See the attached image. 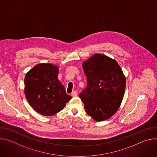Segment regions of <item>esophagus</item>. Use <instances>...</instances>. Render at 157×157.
<instances>
[{"label":"esophagus","instance_id":"esophagus-1","mask_svg":"<svg viewBox=\"0 0 157 157\" xmlns=\"http://www.w3.org/2000/svg\"><path fill=\"white\" fill-rule=\"evenodd\" d=\"M78 96V92L76 91H73L72 93H71V96L73 98H75V97H76Z\"/></svg>","mask_w":157,"mask_h":157}]
</instances>
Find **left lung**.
Segmentation results:
<instances>
[{"mask_svg":"<svg viewBox=\"0 0 157 157\" xmlns=\"http://www.w3.org/2000/svg\"><path fill=\"white\" fill-rule=\"evenodd\" d=\"M87 86L79 94L87 114L97 122L113 116L122 101L126 78L114 59L96 53L82 63Z\"/></svg>","mask_w":157,"mask_h":157,"instance_id":"1","label":"left lung"}]
</instances>
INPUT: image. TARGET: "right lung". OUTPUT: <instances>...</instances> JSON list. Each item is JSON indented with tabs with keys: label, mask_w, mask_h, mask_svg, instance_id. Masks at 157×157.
Segmentation results:
<instances>
[{
	"label": "right lung",
	"mask_w": 157,
	"mask_h": 157,
	"mask_svg": "<svg viewBox=\"0 0 157 157\" xmlns=\"http://www.w3.org/2000/svg\"><path fill=\"white\" fill-rule=\"evenodd\" d=\"M59 67L51 63H40L27 73L24 93L33 109L44 116L61 111L72 98L66 94L58 80Z\"/></svg>",
	"instance_id": "1"
}]
</instances>
